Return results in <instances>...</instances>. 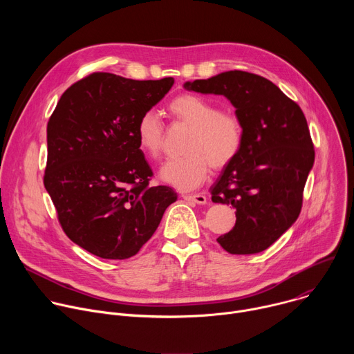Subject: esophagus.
<instances>
[{"instance_id": "esophagus-1", "label": "esophagus", "mask_w": 354, "mask_h": 354, "mask_svg": "<svg viewBox=\"0 0 354 354\" xmlns=\"http://www.w3.org/2000/svg\"><path fill=\"white\" fill-rule=\"evenodd\" d=\"M182 197L187 201H193V203H197V205H206L207 203V198L205 194L201 193H194V194H187V193H183Z\"/></svg>"}]
</instances>
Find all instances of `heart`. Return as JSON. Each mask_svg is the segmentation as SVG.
<instances>
[{"label":"heart","mask_w":354,"mask_h":354,"mask_svg":"<svg viewBox=\"0 0 354 354\" xmlns=\"http://www.w3.org/2000/svg\"><path fill=\"white\" fill-rule=\"evenodd\" d=\"M167 112L174 123L192 129L185 145L187 154L168 160L160 171L167 183L180 190H193L207 179L212 168L224 169L239 156L245 127L238 113L220 109L209 97L187 92L171 99ZM136 137L147 157H160L164 126L156 112L147 111L138 118Z\"/></svg>","instance_id":"1"}]
</instances>
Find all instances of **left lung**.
I'll return each mask as SVG.
<instances>
[{
	"mask_svg": "<svg viewBox=\"0 0 354 354\" xmlns=\"http://www.w3.org/2000/svg\"><path fill=\"white\" fill-rule=\"evenodd\" d=\"M185 88L224 95L243 122L241 153L212 187V200L236 210L234 228L217 242L232 255L258 254L299 216L315 160L307 119L277 85L252 73L225 71Z\"/></svg>",
	"mask_w": 354,
	"mask_h": 354,
	"instance_id": "8db88e82",
	"label": "left lung"
}]
</instances>
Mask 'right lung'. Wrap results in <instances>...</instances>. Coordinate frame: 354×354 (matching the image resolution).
<instances>
[{
	"mask_svg": "<svg viewBox=\"0 0 354 354\" xmlns=\"http://www.w3.org/2000/svg\"><path fill=\"white\" fill-rule=\"evenodd\" d=\"M172 85V77L92 73L62 95L48 119L44 187L66 235L95 257H134L178 198L169 186L149 185L154 174L136 137L138 118Z\"/></svg>",
	"mask_w": 354,
	"mask_h": 354,
	"instance_id": "add662e5",
	"label": "right lung"
}]
</instances>
